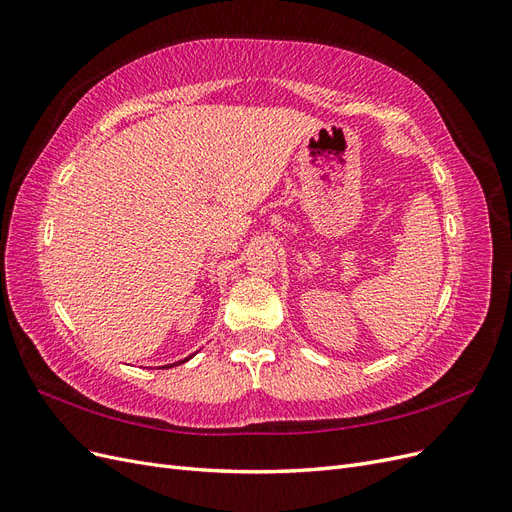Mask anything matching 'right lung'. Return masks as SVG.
I'll list each match as a JSON object with an SVG mask.
<instances>
[{
    "mask_svg": "<svg viewBox=\"0 0 512 512\" xmlns=\"http://www.w3.org/2000/svg\"><path fill=\"white\" fill-rule=\"evenodd\" d=\"M192 356H194V354H190V356H188V359H183V361H177V363H170V365H164L162 369H170V367H177V365H181V363H185V361H190V359H192Z\"/></svg>",
    "mask_w": 512,
    "mask_h": 512,
    "instance_id": "1",
    "label": "right lung"
}]
</instances>
